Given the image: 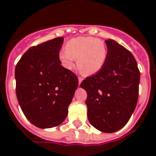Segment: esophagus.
<instances>
[{
	"label": "esophagus",
	"mask_w": 156,
	"mask_h": 156,
	"mask_svg": "<svg viewBox=\"0 0 156 156\" xmlns=\"http://www.w3.org/2000/svg\"><path fill=\"white\" fill-rule=\"evenodd\" d=\"M78 80H79V84H80V83H81L82 80H83V78L80 76H79L78 77Z\"/></svg>",
	"instance_id": "34e87169"
}]
</instances>
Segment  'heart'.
I'll return each mask as SVG.
<instances>
[{
	"label": "heart",
	"instance_id": "1",
	"mask_svg": "<svg viewBox=\"0 0 156 156\" xmlns=\"http://www.w3.org/2000/svg\"><path fill=\"white\" fill-rule=\"evenodd\" d=\"M65 51L58 54V59L68 70L77 67L86 76H92L101 70L107 58V47L104 41L93 37H77L67 42Z\"/></svg>",
	"mask_w": 156,
	"mask_h": 156
}]
</instances>
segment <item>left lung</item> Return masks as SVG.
<instances>
[{"label":"left lung","mask_w":156,"mask_h":156,"mask_svg":"<svg viewBox=\"0 0 156 156\" xmlns=\"http://www.w3.org/2000/svg\"><path fill=\"white\" fill-rule=\"evenodd\" d=\"M107 58L101 70L87 77L80 87L87 92L88 118L105 133L124 127L136 107L140 72L134 55L113 39L105 40Z\"/></svg>","instance_id":"8db88e82"}]
</instances>
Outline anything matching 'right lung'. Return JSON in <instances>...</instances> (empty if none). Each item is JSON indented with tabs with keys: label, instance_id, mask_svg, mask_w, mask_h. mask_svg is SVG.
Returning <instances> with one entry per match:
<instances>
[{
	"label": "right lung",
	"instance_id": "1",
	"mask_svg": "<svg viewBox=\"0 0 156 156\" xmlns=\"http://www.w3.org/2000/svg\"><path fill=\"white\" fill-rule=\"evenodd\" d=\"M63 37L32 47L15 68L16 94L22 112L33 125L46 129L67 118L78 78L61 66Z\"/></svg>",
	"mask_w": 156,
	"mask_h": 156
}]
</instances>
